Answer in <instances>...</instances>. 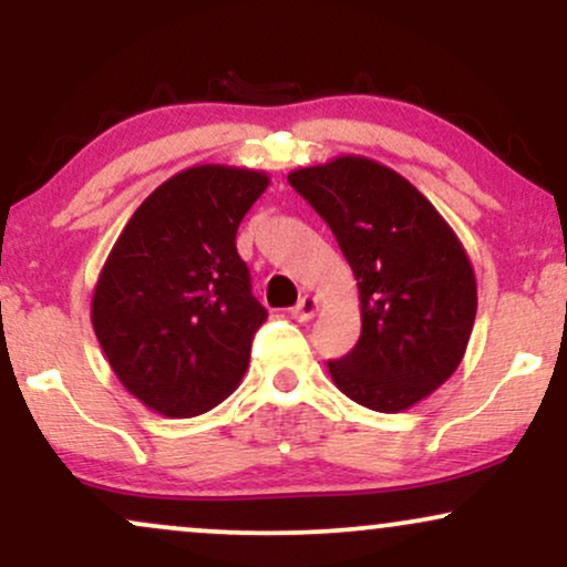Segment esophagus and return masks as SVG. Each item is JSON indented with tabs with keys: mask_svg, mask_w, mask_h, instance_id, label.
Returning <instances> with one entry per match:
<instances>
[{
	"mask_svg": "<svg viewBox=\"0 0 567 567\" xmlns=\"http://www.w3.org/2000/svg\"><path fill=\"white\" fill-rule=\"evenodd\" d=\"M315 311H317V298H315V296H303L301 301L292 306L290 315H292V320L309 322L311 317H315Z\"/></svg>",
	"mask_w": 567,
	"mask_h": 567,
	"instance_id": "obj_1",
	"label": "esophagus"
}]
</instances>
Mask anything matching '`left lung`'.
Here are the masks:
<instances>
[{
    "label": "left lung",
    "mask_w": 567,
    "mask_h": 567,
    "mask_svg": "<svg viewBox=\"0 0 567 567\" xmlns=\"http://www.w3.org/2000/svg\"><path fill=\"white\" fill-rule=\"evenodd\" d=\"M288 184L336 234L360 288V341L328 362L330 379L370 410H408L464 360L477 315L464 245L419 188L373 159L301 167Z\"/></svg>",
    "instance_id": "left-lung-1"
}]
</instances>
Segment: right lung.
Wrapping results in <instances>:
<instances>
[{
	"mask_svg": "<svg viewBox=\"0 0 567 567\" xmlns=\"http://www.w3.org/2000/svg\"><path fill=\"white\" fill-rule=\"evenodd\" d=\"M269 186L247 167L197 165L141 202L93 292V328L130 394L192 419L243 381L266 309L250 290L237 229Z\"/></svg>",
	"mask_w": 567,
	"mask_h": 567,
	"instance_id": "1",
	"label": "right lung"
}]
</instances>
